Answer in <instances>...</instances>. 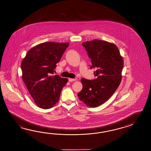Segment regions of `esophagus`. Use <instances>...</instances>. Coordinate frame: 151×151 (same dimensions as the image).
Returning a JSON list of instances; mask_svg holds the SVG:
<instances>
[{
    "label": "esophagus",
    "mask_w": 151,
    "mask_h": 151,
    "mask_svg": "<svg viewBox=\"0 0 151 151\" xmlns=\"http://www.w3.org/2000/svg\"><path fill=\"white\" fill-rule=\"evenodd\" d=\"M76 79H72V78H69L68 79V81L70 82H72V81H75Z\"/></svg>",
    "instance_id": "1"
}]
</instances>
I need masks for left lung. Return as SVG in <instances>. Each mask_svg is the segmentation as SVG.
<instances>
[{"label": "left lung", "mask_w": 151, "mask_h": 151, "mask_svg": "<svg viewBox=\"0 0 151 151\" xmlns=\"http://www.w3.org/2000/svg\"><path fill=\"white\" fill-rule=\"evenodd\" d=\"M82 45L91 60L90 68L96 70L95 79H81L83 89L78 96L88 106L96 107L108 100L120 85L124 62L113 43L95 39Z\"/></svg>", "instance_id": "8db88e82"}]
</instances>
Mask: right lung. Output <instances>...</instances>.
<instances>
[{"label":"right lung","mask_w":151,"mask_h":151,"mask_svg":"<svg viewBox=\"0 0 151 151\" xmlns=\"http://www.w3.org/2000/svg\"><path fill=\"white\" fill-rule=\"evenodd\" d=\"M68 43L46 42L31 49L21 62L22 79L40 108H52L60 99L68 79L53 76Z\"/></svg>","instance_id":"obj_1"}]
</instances>
